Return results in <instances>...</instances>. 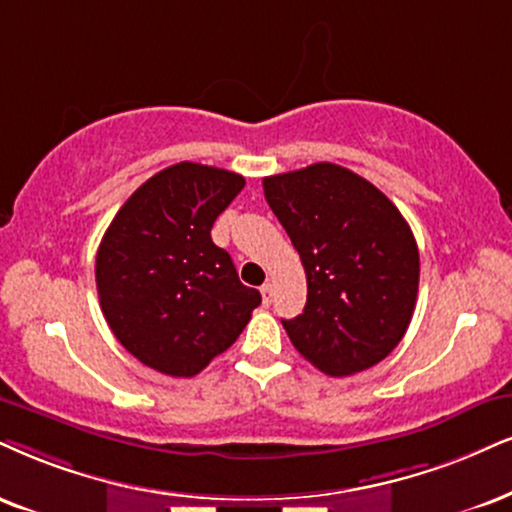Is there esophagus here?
I'll return each mask as SVG.
<instances>
[{"mask_svg":"<svg viewBox=\"0 0 512 512\" xmlns=\"http://www.w3.org/2000/svg\"><path fill=\"white\" fill-rule=\"evenodd\" d=\"M261 296H263V306H270L275 299V287L270 285V282H266V285L261 287Z\"/></svg>","mask_w":512,"mask_h":512,"instance_id":"esophagus-1","label":"esophagus"}]
</instances>
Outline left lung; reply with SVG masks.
<instances>
[{
	"label": "left lung",
	"mask_w": 512,
	"mask_h": 512,
	"mask_svg": "<svg viewBox=\"0 0 512 512\" xmlns=\"http://www.w3.org/2000/svg\"><path fill=\"white\" fill-rule=\"evenodd\" d=\"M263 192L306 270L304 313L282 320L294 349L332 377L387 358L420 282L418 244L399 208L337 163L270 175Z\"/></svg>",
	"instance_id": "left-lung-1"
}]
</instances>
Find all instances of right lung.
<instances>
[{
    "instance_id": "right-lung-1",
    "label": "right lung",
    "mask_w": 512,
    "mask_h": 512,
    "mask_svg": "<svg viewBox=\"0 0 512 512\" xmlns=\"http://www.w3.org/2000/svg\"><path fill=\"white\" fill-rule=\"evenodd\" d=\"M230 170L182 161L132 192L97 251V292L116 339L137 361L194 377L230 349L261 304L239 282L211 227L242 192Z\"/></svg>"
}]
</instances>
